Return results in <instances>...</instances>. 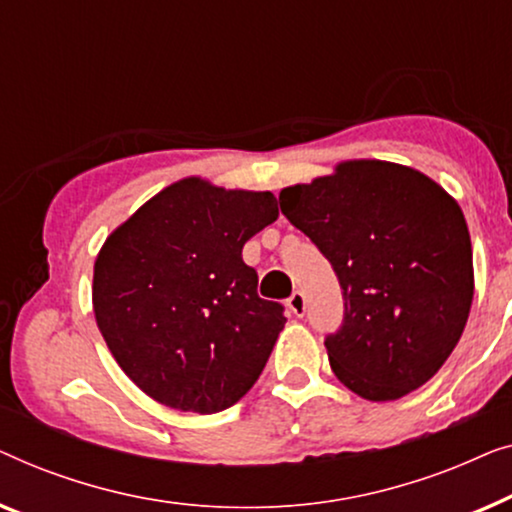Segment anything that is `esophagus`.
<instances>
[{
  "instance_id": "1",
  "label": "esophagus",
  "mask_w": 512,
  "mask_h": 512,
  "mask_svg": "<svg viewBox=\"0 0 512 512\" xmlns=\"http://www.w3.org/2000/svg\"><path fill=\"white\" fill-rule=\"evenodd\" d=\"M287 306H290V311L297 315V318H301V315L306 313V297L304 292H294L290 299H287Z\"/></svg>"
}]
</instances>
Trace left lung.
Returning <instances> with one entry per match:
<instances>
[{
    "mask_svg": "<svg viewBox=\"0 0 512 512\" xmlns=\"http://www.w3.org/2000/svg\"><path fill=\"white\" fill-rule=\"evenodd\" d=\"M280 211L329 259L343 322L325 338L331 371L369 401L417 390L445 364L473 301L464 213L420 171L355 160L280 192Z\"/></svg>",
    "mask_w": 512,
    "mask_h": 512,
    "instance_id": "left-lung-1",
    "label": "left lung"
}]
</instances>
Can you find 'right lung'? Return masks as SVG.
Masks as SVG:
<instances>
[{"mask_svg": "<svg viewBox=\"0 0 512 512\" xmlns=\"http://www.w3.org/2000/svg\"><path fill=\"white\" fill-rule=\"evenodd\" d=\"M276 218L271 192L185 178L106 239L92 280L97 327L148 397L208 415L257 383L285 308L259 299L241 250Z\"/></svg>", "mask_w": 512, "mask_h": 512, "instance_id": "add662e5", "label": "right lung"}]
</instances>
